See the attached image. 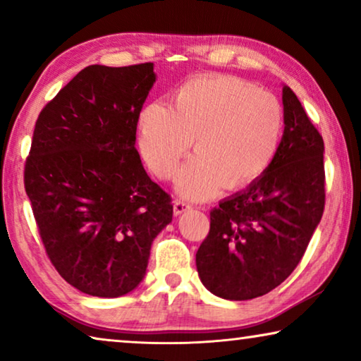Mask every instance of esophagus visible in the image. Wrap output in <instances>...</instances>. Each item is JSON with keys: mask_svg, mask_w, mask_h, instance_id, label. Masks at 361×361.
<instances>
[{"mask_svg": "<svg viewBox=\"0 0 361 361\" xmlns=\"http://www.w3.org/2000/svg\"><path fill=\"white\" fill-rule=\"evenodd\" d=\"M189 209H190V205L185 204V202H182V200H176L174 202V215L184 214V212H187Z\"/></svg>", "mask_w": 361, "mask_h": 361, "instance_id": "1", "label": "esophagus"}]
</instances>
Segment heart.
<instances>
[{
    "instance_id": "1",
    "label": "heart",
    "mask_w": 361,
    "mask_h": 361,
    "mask_svg": "<svg viewBox=\"0 0 361 361\" xmlns=\"http://www.w3.org/2000/svg\"><path fill=\"white\" fill-rule=\"evenodd\" d=\"M141 154L161 179L176 174L194 145L177 189L189 199L214 195L221 185H246L268 169L283 133V108L273 93L235 77H197L174 95L145 108L140 121Z\"/></svg>"
}]
</instances>
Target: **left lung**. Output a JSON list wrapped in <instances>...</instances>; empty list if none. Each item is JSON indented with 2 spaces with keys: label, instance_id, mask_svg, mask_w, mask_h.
<instances>
[{
  "label": "left lung",
  "instance_id": "8db88e82",
  "mask_svg": "<svg viewBox=\"0 0 361 361\" xmlns=\"http://www.w3.org/2000/svg\"><path fill=\"white\" fill-rule=\"evenodd\" d=\"M284 133L268 169L210 212L195 255L200 281L230 300L268 294L307 250L325 205L324 140L299 98L283 87Z\"/></svg>",
  "mask_w": 361,
  "mask_h": 361
}]
</instances>
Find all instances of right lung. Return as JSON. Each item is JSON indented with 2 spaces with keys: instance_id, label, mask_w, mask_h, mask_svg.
I'll list each match as a JSON object with an SVG mask.
<instances>
[{
  "instance_id": "right-lung-1",
  "label": "right lung",
  "mask_w": 361,
  "mask_h": 361,
  "mask_svg": "<svg viewBox=\"0 0 361 361\" xmlns=\"http://www.w3.org/2000/svg\"><path fill=\"white\" fill-rule=\"evenodd\" d=\"M152 68L88 66L34 128L24 189L39 235L57 273L88 295L131 293L172 220L171 195L149 179L135 147Z\"/></svg>"
}]
</instances>
